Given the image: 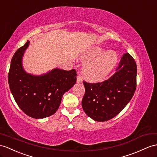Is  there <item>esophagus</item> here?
Instances as JSON below:
<instances>
[{
  "label": "esophagus",
  "instance_id": "obj_1",
  "mask_svg": "<svg viewBox=\"0 0 157 157\" xmlns=\"http://www.w3.org/2000/svg\"><path fill=\"white\" fill-rule=\"evenodd\" d=\"M76 81H77V82H81L82 81V76L81 75L77 76V77H76Z\"/></svg>",
  "mask_w": 157,
  "mask_h": 157
}]
</instances>
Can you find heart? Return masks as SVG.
<instances>
[{
  "label": "heart",
  "mask_w": 157,
  "mask_h": 157,
  "mask_svg": "<svg viewBox=\"0 0 157 157\" xmlns=\"http://www.w3.org/2000/svg\"><path fill=\"white\" fill-rule=\"evenodd\" d=\"M104 48L93 47L83 55L87 61L84 74L87 79L92 81H101L106 78L117 63V55L113 51H108L102 54Z\"/></svg>",
  "instance_id": "1"
}]
</instances>
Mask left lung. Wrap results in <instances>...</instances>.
<instances>
[{"label":"left lung","mask_w":157,"mask_h":157,"mask_svg":"<svg viewBox=\"0 0 157 157\" xmlns=\"http://www.w3.org/2000/svg\"><path fill=\"white\" fill-rule=\"evenodd\" d=\"M116 72L105 81L83 82L85 94L82 107L88 116L99 122L109 121L123 110L131 100L136 87V64L124 53Z\"/></svg>","instance_id":"left-lung-1"}]
</instances>
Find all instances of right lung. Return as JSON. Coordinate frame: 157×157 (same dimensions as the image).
<instances>
[{
  "label": "right lung",
  "instance_id": "add662e5",
  "mask_svg": "<svg viewBox=\"0 0 157 157\" xmlns=\"http://www.w3.org/2000/svg\"><path fill=\"white\" fill-rule=\"evenodd\" d=\"M29 45L27 40L13 55L8 76L9 85L22 111L32 118H43L58 110L63 95L76 82V71L56 68L40 76L27 73L22 67V59Z\"/></svg>",
  "mask_w": 157,
  "mask_h": 157
}]
</instances>
